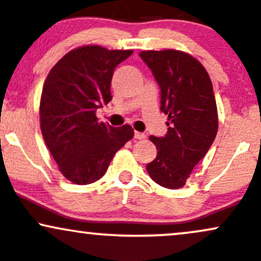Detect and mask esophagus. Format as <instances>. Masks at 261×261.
<instances>
[{
  "label": "esophagus",
  "instance_id": "34e87169",
  "mask_svg": "<svg viewBox=\"0 0 261 261\" xmlns=\"http://www.w3.org/2000/svg\"><path fill=\"white\" fill-rule=\"evenodd\" d=\"M134 137H135L136 140H144V139H146V135L145 134H142V133H135V135H134Z\"/></svg>",
  "mask_w": 261,
  "mask_h": 261
}]
</instances>
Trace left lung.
<instances>
[{
  "instance_id": "8db88e82",
  "label": "left lung",
  "mask_w": 261,
  "mask_h": 261,
  "mask_svg": "<svg viewBox=\"0 0 261 261\" xmlns=\"http://www.w3.org/2000/svg\"><path fill=\"white\" fill-rule=\"evenodd\" d=\"M161 89V111L168 116L163 137L150 136L157 156L146 170L157 185L177 190L216 139L218 113L213 85L196 58L176 49L140 53Z\"/></svg>"
}]
</instances>
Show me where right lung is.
I'll return each mask as SVG.
<instances>
[{
    "mask_svg": "<svg viewBox=\"0 0 261 261\" xmlns=\"http://www.w3.org/2000/svg\"><path fill=\"white\" fill-rule=\"evenodd\" d=\"M133 51L75 48L51 68L43 84V139L61 173L75 185L101 178L116 151L134 137L130 125L113 127L96 117V110L113 99L110 84L116 65Z\"/></svg>",
    "mask_w": 261,
    "mask_h": 261,
    "instance_id": "right-lung-1",
    "label": "right lung"
}]
</instances>
